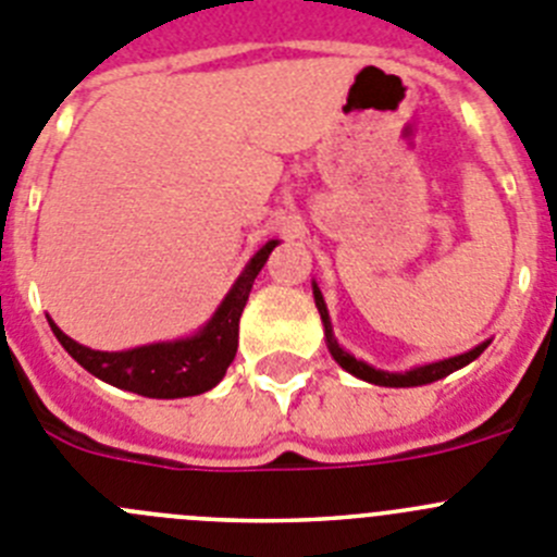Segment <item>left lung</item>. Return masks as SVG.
Returning <instances> with one entry per match:
<instances>
[{
  "instance_id": "8db88e82",
  "label": "left lung",
  "mask_w": 557,
  "mask_h": 557,
  "mask_svg": "<svg viewBox=\"0 0 557 557\" xmlns=\"http://www.w3.org/2000/svg\"><path fill=\"white\" fill-rule=\"evenodd\" d=\"M314 289V304H318V312L320 318H323V325H325V342H329V350L331 356L336 359V364L342 367V370H348L350 375H356V379L361 381H370V384L375 386H422V384H433V381L445 379V375H450V372L461 370V367H467L469 361H475L478 356L483 354V350L488 348V342H483V345H478V348H472L469 354H461V356H453V359H445V361H433V364H422V367H414V370H406V372H386V370H375V367H370L367 361H359L356 356H350L348 350L339 348V342H336L334 336V329H331V318H329V309H325V300H323V293H320L318 284H312Z\"/></svg>"
}]
</instances>
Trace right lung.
I'll return each instance as SVG.
<instances>
[{"mask_svg":"<svg viewBox=\"0 0 557 557\" xmlns=\"http://www.w3.org/2000/svg\"><path fill=\"white\" fill-rule=\"evenodd\" d=\"M275 245H278V239H270L253 253L251 262L245 264L234 287L223 298V304L209 318V323L198 334L185 336V339L157 342V345L107 354V350L85 348L71 336H65L54 325V320H49V325H52L60 345L69 350L71 359L79 361L90 375L107 381V384L143 397H160V400L201 395V392H209L212 386L221 384L228 364L234 361L239 314H243L245 300L251 295L253 278L264 268Z\"/></svg>","mask_w":557,"mask_h":557,"instance_id":"1","label":"right lung"}]
</instances>
